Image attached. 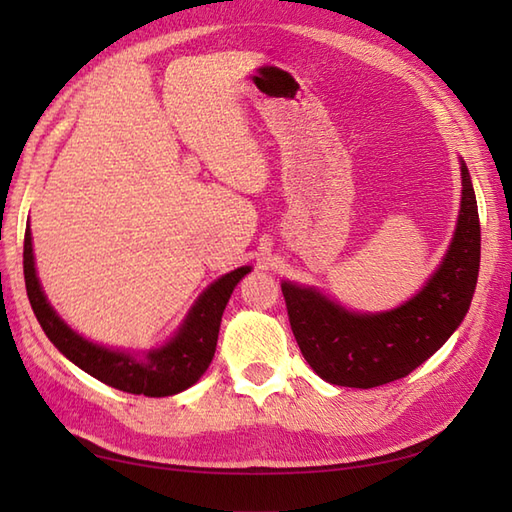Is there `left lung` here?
Masks as SVG:
<instances>
[{"mask_svg": "<svg viewBox=\"0 0 512 512\" xmlns=\"http://www.w3.org/2000/svg\"><path fill=\"white\" fill-rule=\"evenodd\" d=\"M480 215L462 162V204L453 242L427 286L405 306L354 314L317 290L281 284L299 350L323 380L369 389L405 378L447 343L469 312L480 273Z\"/></svg>", "mask_w": 512, "mask_h": 512, "instance_id": "1", "label": "left lung"}]
</instances>
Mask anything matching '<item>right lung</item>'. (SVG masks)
I'll return each instance as SVG.
<instances>
[{
  "instance_id": "right-lung-1",
  "label": "right lung",
  "mask_w": 512,
  "mask_h": 512,
  "mask_svg": "<svg viewBox=\"0 0 512 512\" xmlns=\"http://www.w3.org/2000/svg\"><path fill=\"white\" fill-rule=\"evenodd\" d=\"M30 239L28 226L24 235L26 290L30 306L48 339L74 365H79L83 372H88L101 383L127 391V394H143L149 398L178 394V391L191 387L206 372L215 354L222 312L239 279L250 273V268L244 266L217 279L195 301L187 321L182 323L180 332L167 345L149 352L145 358H134L125 352H114L85 341L57 317V312L50 308L39 286Z\"/></svg>"
}]
</instances>
